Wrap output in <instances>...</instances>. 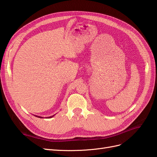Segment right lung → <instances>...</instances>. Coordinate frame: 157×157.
Segmentation results:
<instances>
[{
    "label": "right lung",
    "instance_id": "1",
    "mask_svg": "<svg viewBox=\"0 0 157 157\" xmlns=\"http://www.w3.org/2000/svg\"><path fill=\"white\" fill-rule=\"evenodd\" d=\"M54 115H53V116H51V117H49L48 118H52V117H53ZM36 117H39V118H43V117H39V116H36Z\"/></svg>",
    "mask_w": 157,
    "mask_h": 157
}]
</instances>
